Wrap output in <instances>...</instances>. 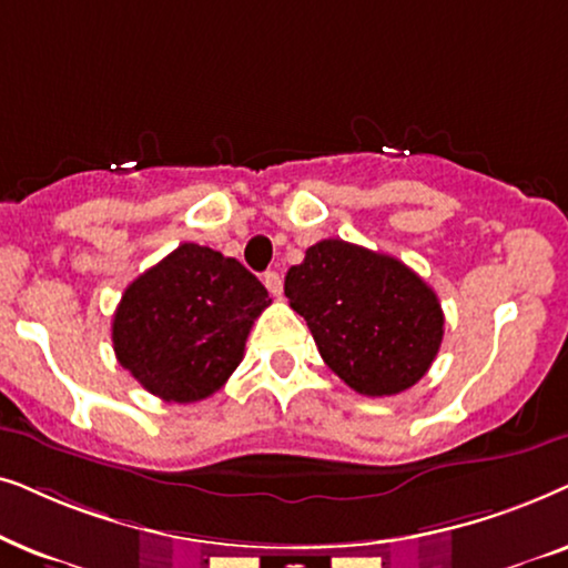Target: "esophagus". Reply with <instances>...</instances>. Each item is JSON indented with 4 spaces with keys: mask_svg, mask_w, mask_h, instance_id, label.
Listing matches in <instances>:
<instances>
[{
    "mask_svg": "<svg viewBox=\"0 0 568 568\" xmlns=\"http://www.w3.org/2000/svg\"><path fill=\"white\" fill-rule=\"evenodd\" d=\"M264 285H267V291L272 293V296H280V293H283V277H280V272H275V270H270V272H264Z\"/></svg>",
    "mask_w": 568,
    "mask_h": 568,
    "instance_id": "esophagus-1",
    "label": "esophagus"
}]
</instances>
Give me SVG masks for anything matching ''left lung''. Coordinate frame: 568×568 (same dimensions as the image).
<instances>
[{
    "mask_svg": "<svg viewBox=\"0 0 568 568\" xmlns=\"http://www.w3.org/2000/svg\"><path fill=\"white\" fill-rule=\"evenodd\" d=\"M327 366L366 397L399 395L423 379L444 337V312L423 277L395 256L343 239L308 246L285 275Z\"/></svg>",
    "mask_w": 568,
    "mask_h": 568,
    "instance_id": "obj_1",
    "label": "left lung"
}]
</instances>
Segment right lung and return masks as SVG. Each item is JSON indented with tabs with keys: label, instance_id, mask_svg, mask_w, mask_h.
<instances>
[{
	"label": "right lung",
	"instance_id": "add662e5",
	"mask_svg": "<svg viewBox=\"0 0 568 568\" xmlns=\"http://www.w3.org/2000/svg\"><path fill=\"white\" fill-rule=\"evenodd\" d=\"M267 306L264 285L239 260L181 244L124 291L111 324L113 353L150 395L196 403L236 372Z\"/></svg>",
	"mask_w": 568,
	"mask_h": 568
}]
</instances>
